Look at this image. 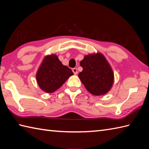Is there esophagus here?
Wrapping results in <instances>:
<instances>
[{
  "label": "esophagus",
  "mask_w": 149,
  "mask_h": 149,
  "mask_svg": "<svg viewBox=\"0 0 149 149\" xmlns=\"http://www.w3.org/2000/svg\"><path fill=\"white\" fill-rule=\"evenodd\" d=\"M72 72H73V73L74 74H78V71H77V68H73L72 69Z\"/></svg>",
  "instance_id": "esophagus-1"
}]
</instances>
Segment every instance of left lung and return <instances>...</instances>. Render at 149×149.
<instances>
[{
  "label": "left lung",
  "instance_id": "obj_1",
  "mask_svg": "<svg viewBox=\"0 0 149 149\" xmlns=\"http://www.w3.org/2000/svg\"><path fill=\"white\" fill-rule=\"evenodd\" d=\"M83 71L78 74L86 89L95 95L107 94L114 81V74L104 56L97 54L85 55L80 61Z\"/></svg>",
  "mask_w": 149,
  "mask_h": 149
}]
</instances>
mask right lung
Returning a JSON list of instances; mask_svg holds the SVG:
<instances>
[{
	"label": "right lung",
	"mask_w": 149,
	"mask_h": 149,
	"mask_svg": "<svg viewBox=\"0 0 149 149\" xmlns=\"http://www.w3.org/2000/svg\"><path fill=\"white\" fill-rule=\"evenodd\" d=\"M73 74L71 69L64 65L55 54L44 58L36 74V80L41 90L52 93L63 85Z\"/></svg>",
	"instance_id": "right-lung-1"
}]
</instances>
